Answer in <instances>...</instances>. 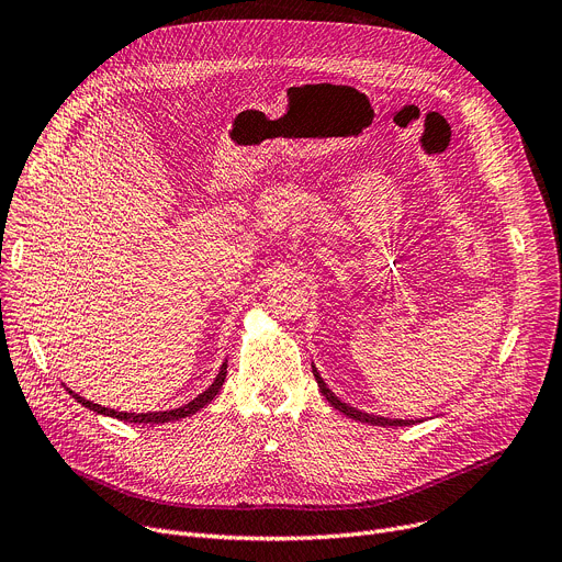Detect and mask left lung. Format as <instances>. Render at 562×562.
<instances>
[{
	"mask_svg": "<svg viewBox=\"0 0 562 562\" xmlns=\"http://www.w3.org/2000/svg\"><path fill=\"white\" fill-rule=\"evenodd\" d=\"M314 378H316V382H318V390H321V394L328 398V403H330L335 409L344 412V415H346V417H350V419L364 422V424H371V426H407V424H415V422H409V419H387V417H373V415H367V412H360V409H356V407H350V405L341 403V401H339V398L328 390L326 382L321 380V375L316 373V369H314Z\"/></svg>",
	"mask_w": 562,
	"mask_h": 562,
	"instance_id": "obj_1",
	"label": "left lung"
}]
</instances>
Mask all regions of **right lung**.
Returning a JSON list of instances; mask_svg holds the SVG:
<instances>
[{
  "label": "right lung",
  "instance_id": "right-lung-1",
  "mask_svg": "<svg viewBox=\"0 0 562 562\" xmlns=\"http://www.w3.org/2000/svg\"><path fill=\"white\" fill-rule=\"evenodd\" d=\"M225 375H227V364H223L221 367V371H218V375H216V380L212 382L210 387H206L198 398H193L191 403H187V405H182V407H175V409H166V412H147V415H134V412H117V409H109V407H102V405H98V403H91V401H86V398H81L79 394H72L70 390V394L77 398V403H81L83 407H88V409H93V412H98V415H106V417H113V419H121V422H134V424H166V422H177V419H184V417H191L193 412H198L200 407H204L206 403H210L218 392H221V387H223V382H225Z\"/></svg>",
  "mask_w": 562,
  "mask_h": 562
}]
</instances>
